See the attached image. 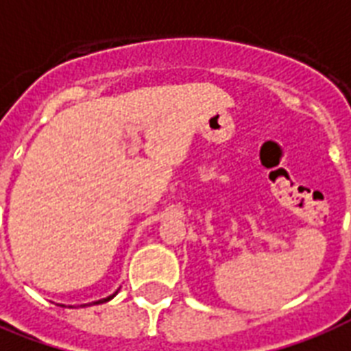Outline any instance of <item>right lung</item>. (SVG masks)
I'll return each mask as SVG.
<instances>
[{
    "mask_svg": "<svg viewBox=\"0 0 351 351\" xmlns=\"http://www.w3.org/2000/svg\"><path fill=\"white\" fill-rule=\"evenodd\" d=\"M114 295H117V293H112V295H109V297H107V299L96 300V302H93V304H101V302H107V300H111V299H112V297H114Z\"/></svg>",
    "mask_w": 351,
    "mask_h": 351,
    "instance_id": "add662e5",
    "label": "right lung"
}]
</instances>
